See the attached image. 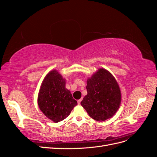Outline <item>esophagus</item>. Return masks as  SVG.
Listing matches in <instances>:
<instances>
[{"label": "esophagus", "mask_w": 157, "mask_h": 157, "mask_svg": "<svg viewBox=\"0 0 157 157\" xmlns=\"http://www.w3.org/2000/svg\"><path fill=\"white\" fill-rule=\"evenodd\" d=\"M82 98H80V99H78V100L77 101L78 104H80V102H81V101H82Z\"/></svg>", "instance_id": "1"}]
</instances>
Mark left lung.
<instances>
[{
  "instance_id": "obj_1",
  "label": "left lung",
  "mask_w": 157,
  "mask_h": 157,
  "mask_svg": "<svg viewBox=\"0 0 157 157\" xmlns=\"http://www.w3.org/2000/svg\"><path fill=\"white\" fill-rule=\"evenodd\" d=\"M87 95L80 103L89 116L97 121L113 117L121 103V92L116 78L99 68L87 79Z\"/></svg>"
}]
</instances>
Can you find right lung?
I'll return each instance as SVG.
<instances>
[{"label":"right lung","mask_w":157,"mask_h":157,"mask_svg":"<svg viewBox=\"0 0 157 157\" xmlns=\"http://www.w3.org/2000/svg\"><path fill=\"white\" fill-rule=\"evenodd\" d=\"M65 79L53 69L42 80L38 94V105L44 115L54 122L64 120L77 105L72 94L65 88Z\"/></svg>","instance_id":"obj_1"}]
</instances>
